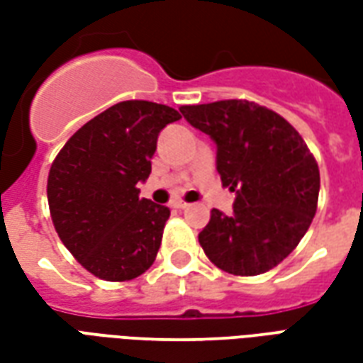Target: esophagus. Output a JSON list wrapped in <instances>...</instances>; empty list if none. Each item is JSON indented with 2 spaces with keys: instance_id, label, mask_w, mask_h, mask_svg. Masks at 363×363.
Listing matches in <instances>:
<instances>
[{
  "instance_id": "34e87169",
  "label": "esophagus",
  "mask_w": 363,
  "mask_h": 363,
  "mask_svg": "<svg viewBox=\"0 0 363 363\" xmlns=\"http://www.w3.org/2000/svg\"><path fill=\"white\" fill-rule=\"evenodd\" d=\"M171 206H173V208H177V210H186L190 204L182 202V200H173V202H171Z\"/></svg>"
}]
</instances>
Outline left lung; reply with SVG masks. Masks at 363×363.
Wrapping results in <instances>:
<instances>
[{"mask_svg":"<svg viewBox=\"0 0 363 363\" xmlns=\"http://www.w3.org/2000/svg\"><path fill=\"white\" fill-rule=\"evenodd\" d=\"M216 143V169L235 192L233 213L212 210L198 235L206 257L235 276L278 267L309 229L319 200V167L303 138L280 114L251 101L181 108Z\"/></svg>","mask_w":363,"mask_h":363,"instance_id":"1","label":"left lung"}]
</instances>
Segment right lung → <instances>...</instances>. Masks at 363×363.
<instances>
[{
    "instance_id": "obj_1",
    "label": "right lung",
    "mask_w": 363,
    "mask_h": 363,
    "mask_svg": "<svg viewBox=\"0 0 363 363\" xmlns=\"http://www.w3.org/2000/svg\"><path fill=\"white\" fill-rule=\"evenodd\" d=\"M181 118L167 104L124 101L83 124L48 174V206L62 243L96 278H138L157 257L167 206L140 198L159 132Z\"/></svg>"
}]
</instances>
